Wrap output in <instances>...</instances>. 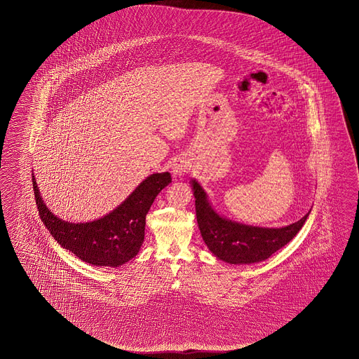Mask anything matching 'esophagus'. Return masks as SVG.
I'll use <instances>...</instances> for the list:
<instances>
[{
  "mask_svg": "<svg viewBox=\"0 0 359 359\" xmlns=\"http://www.w3.org/2000/svg\"><path fill=\"white\" fill-rule=\"evenodd\" d=\"M171 170H172V174H174L175 177H180V175H184L185 172H188V170H190V166H189L188 163H187V160L180 159V158H179V159L174 161Z\"/></svg>",
  "mask_w": 359,
  "mask_h": 359,
  "instance_id": "esophagus-1",
  "label": "esophagus"
}]
</instances>
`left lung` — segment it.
<instances>
[{
  "label": "left lung",
  "mask_w": 359,
  "mask_h": 359,
  "mask_svg": "<svg viewBox=\"0 0 359 359\" xmlns=\"http://www.w3.org/2000/svg\"><path fill=\"white\" fill-rule=\"evenodd\" d=\"M196 220L206 247L215 257L230 264H250L269 258L287 245L306 223L309 212L284 228H259L236 223L217 215L205 191L193 180Z\"/></svg>",
  "instance_id": "8db88e82"
}]
</instances>
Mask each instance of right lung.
<instances>
[{"label": "right lung", "mask_w": 359, "mask_h": 359, "mask_svg": "<svg viewBox=\"0 0 359 359\" xmlns=\"http://www.w3.org/2000/svg\"><path fill=\"white\" fill-rule=\"evenodd\" d=\"M170 182L169 172L153 174L105 217L90 223L74 224L61 220L48 210L32 174L36 205L53 239L83 262L99 266H120L139 253L147 212L156 195Z\"/></svg>", "instance_id": "1"}]
</instances>
